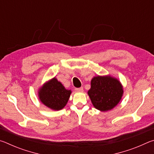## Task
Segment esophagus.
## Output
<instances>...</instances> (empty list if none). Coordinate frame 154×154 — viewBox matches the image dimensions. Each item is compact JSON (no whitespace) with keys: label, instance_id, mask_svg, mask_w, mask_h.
Returning a JSON list of instances; mask_svg holds the SVG:
<instances>
[{"label":"esophagus","instance_id":"esophagus-1","mask_svg":"<svg viewBox=\"0 0 154 154\" xmlns=\"http://www.w3.org/2000/svg\"><path fill=\"white\" fill-rule=\"evenodd\" d=\"M75 90H76L77 92H82L83 91V87H81V88H75Z\"/></svg>","mask_w":154,"mask_h":154}]
</instances>
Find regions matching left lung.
Wrapping results in <instances>:
<instances>
[{
	"label": "left lung",
	"instance_id": "1",
	"mask_svg": "<svg viewBox=\"0 0 154 154\" xmlns=\"http://www.w3.org/2000/svg\"><path fill=\"white\" fill-rule=\"evenodd\" d=\"M93 106L100 111L113 109L120 102L124 94L121 82L111 75L94 77L88 92Z\"/></svg>",
	"mask_w": 154,
	"mask_h": 154
}]
</instances>
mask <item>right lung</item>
<instances>
[{"instance_id":"obj_1","label":"right lung","mask_w":154,"mask_h":154,"mask_svg":"<svg viewBox=\"0 0 154 154\" xmlns=\"http://www.w3.org/2000/svg\"><path fill=\"white\" fill-rule=\"evenodd\" d=\"M71 92V90H66L61 82L54 77L38 89V96L47 107L59 111L66 106Z\"/></svg>"}]
</instances>
